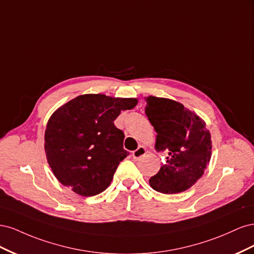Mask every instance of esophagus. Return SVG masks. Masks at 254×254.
<instances>
[{
    "label": "esophagus",
    "mask_w": 254,
    "mask_h": 254,
    "mask_svg": "<svg viewBox=\"0 0 254 254\" xmlns=\"http://www.w3.org/2000/svg\"><path fill=\"white\" fill-rule=\"evenodd\" d=\"M145 155H146V149L145 147H143V146H139L137 149L132 152V157L134 160H140Z\"/></svg>",
    "instance_id": "esophagus-1"
}]
</instances>
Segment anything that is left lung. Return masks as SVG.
Listing matches in <instances>:
<instances>
[{"label": "left lung", "instance_id": "obj_1", "mask_svg": "<svg viewBox=\"0 0 254 254\" xmlns=\"http://www.w3.org/2000/svg\"><path fill=\"white\" fill-rule=\"evenodd\" d=\"M145 101V113L157 132L155 147L168 151L166 163L149 184L162 194L181 193L193 187L209 165L211 133L205 122L181 103L151 95Z\"/></svg>", "mask_w": 254, "mask_h": 254}]
</instances>
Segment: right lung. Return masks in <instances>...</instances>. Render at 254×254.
I'll list each match as a JSON object with an SVG mask.
<instances>
[{
  "label": "right lung",
  "mask_w": 254,
  "mask_h": 254,
  "mask_svg": "<svg viewBox=\"0 0 254 254\" xmlns=\"http://www.w3.org/2000/svg\"><path fill=\"white\" fill-rule=\"evenodd\" d=\"M137 98L83 94L54 112L44 133L48 163L57 180L76 194L89 197L110 186L121 161L124 132L114 126L122 110H130Z\"/></svg>",
  "instance_id": "right-lung-1"
}]
</instances>
